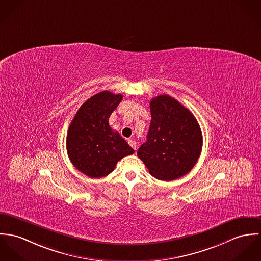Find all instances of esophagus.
Segmentation results:
<instances>
[{"mask_svg": "<svg viewBox=\"0 0 261 261\" xmlns=\"http://www.w3.org/2000/svg\"><path fill=\"white\" fill-rule=\"evenodd\" d=\"M128 144L130 145L134 150H136V146H137V143L134 141V140H131V139H129L128 140Z\"/></svg>", "mask_w": 261, "mask_h": 261, "instance_id": "obj_1", "label": "esophagus"}]
</instances>
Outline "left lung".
Here are the masks:
<instances>
[{
    "label": "left lung",
    "mask_w": 261,
    "mask_h": 261,
    "mask_svg": "<svg viewBox=\"0 0 261 261\" xmlns=\"http://www.w3.org/2000/svg\"><path fill=\"white\" fill-rule=\"evenodd\" d=\"M151 123L147 141L137 155L149 173L159 180L171 181L188 173L202 149V133L194 115L168 95L150 102Z\"/></svg>",
    "instance_id": "obj_1"
}]
</instances>
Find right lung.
Here are the masks:
<instances>
[{"label":"right lung","instance_id":"1","mask_svg":"<svg viewBox=\"0 0 261 261\" xmlns=\"http://www.w3.org/2000/svg\"><path fill=\"white\" fill-rule=\"evenodd\" d=\"M123 96L102 91L79 108L67 133V152L73 165L91 178L111 173L117 162L134 150L109 125Z\"/></svg>","mask_w":261,"mask_h":261}]
</instances>
